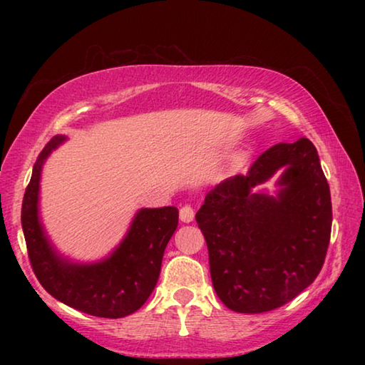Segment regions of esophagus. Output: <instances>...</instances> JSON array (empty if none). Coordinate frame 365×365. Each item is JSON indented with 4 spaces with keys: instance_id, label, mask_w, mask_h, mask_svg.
<instances>
[{
    "instance_id": "obj_1",
    "label": "esophagus",
    "mask_w": 365,
    "mask_h": 365,
    "mask_svg": "<svg viewBox=\"0 0 365 365\" xmlns=\"http://www.w3.org/2000/svg\"><path fill=\"white\" fill-rule=\"evenodd\" d=\"M195 219V209L191 207V206H188V205H185L182 209H180V220L182 222H191Z\"/></svg>"
}]
</instances>
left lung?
<instances>
[{
  "label": "left lung",
  "instance_id": "obj_1",
  "mask_svg": "<svg viewBox=\"0 0 365 365\" xmlns=\"http://www.w3.org/2000/svg\"><path fill=\"white\" fill-rule=\"evenodd\" d=\"M282 167L277 198L250 193ZM196 222L214 289L228 309L261 314L287 304L317 279L330 243V187L316 146L299 138L269 148L248 174L209 191Z\"/></svg>",
  "mask_w": 365,
  "mask_h": 365
}]
</instances>
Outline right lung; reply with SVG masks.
I'll list each match as a JSON object with an SVG mask.
<instances>
[{"label":"right lung","instance_id":"right-lung-1","mask_svg":"<svg viewBox=\"0 0 365 365\" xmlns=\"http://www.w3.org/2000/svg\"><path fill=\"white\" fill-rule=\"evenodd\" d=\"M64 137H53L34 165L22 201V230L34 274L46 292L77 311L104 319H119L145 304L156 287L164 250L178 224L174 206L141 209L119 248L106 261L77 265L61 259L38 222L41 165Z\"/></svg>","mask_w":365,"mask_h":365}]
</instances>
